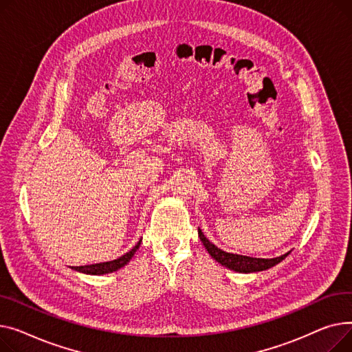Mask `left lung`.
<instances>
[{
    "mask_svg": "<svg viewBox=\"0 0 352 352\" xmlns=\"http://www.w3.org/2000/svg\"><path fill=\"white\" fill-rule=\"evenodd\" d=\"M199 237L206 247V250L209 252V254L221 265L230 268L233 272L237 273H257V272H264L268 270V268L274 267L280 261H283L290 252L276 257V258H256V257H249V256H240V254H233V253H227L220 250L217 245L209 241V239H206L203 232L199 229Z\"/></svg>",
    "mask_w": 352,
    "mask_h": 352,
    "instance_id": "1",
    "label": "left lung"
}]
</instances>
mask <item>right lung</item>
I'll return each instance as SVG.
<instances>
[{"instance_id": "add662e5", "label": "right lung", "mask_w": 352, "mask_h": 352, "mask_svg": "<svg viewBox=\"0 0 352 352\" xmlns=\"http://www.w3.org/2000/svg\"><path fill=\"white\" fill-rule=\"evenodd\" d=\"M140 241L133 247V249L131 252H128L126 254L120 256L119 258L116 260H112V261H107V263H96V264H89V265H79V267H72L74 270L79 272V273H85V274H92V276H100V274H108V273H113L116 270H119V268H122L123 265H126L131 258L133 257V254L136 253V250L139 249L140 245Z\"/></svg>"}]
</instances>
